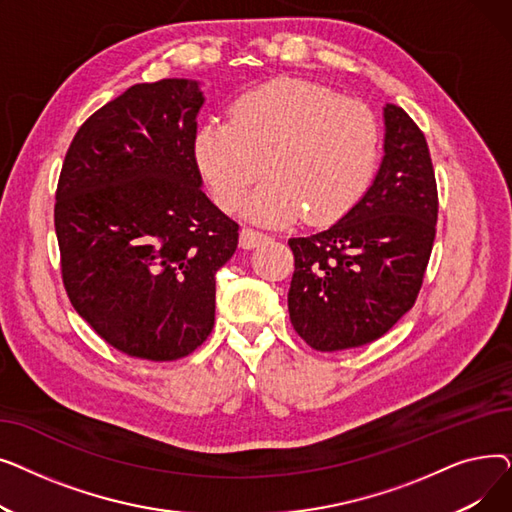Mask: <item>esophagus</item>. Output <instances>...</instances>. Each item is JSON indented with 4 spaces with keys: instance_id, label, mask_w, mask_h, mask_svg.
<instances>
[{
    "instance_id": "obj_1",
    "label": "esophagus",
    "mask_w": 512,
    "mask_h": 512,
    "mask_svg": "<svg viewBox=\"0 0 512 512\" xmlns=\"http://www.w3.org/2000/svg\"><path fill=\"white\" fill-rule=\"evenodd\" d=\"M267 236L259 230H253V228H242L240 230V247L242 249H255L257 245H261V242L265 240Z\"/></svg>"
}]
</instances>
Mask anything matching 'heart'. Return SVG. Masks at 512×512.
Listing matches in <instances>:
<instances>
[{"label": "heart", "mask_w": 512, "mask_h": 512, "mask_svg": "<svg viewBox=\"0 0 512 512\" xmlns=\"http://www.w3.org/2000/svg\"><path fill=\"white\" fill-rule=\"evenodd\" d=\"M382 128L363 101L307 80L278 78L245 95L230 118L207 122L197 164L222 209L265 180L247 211L265 224H332L351 211L378 170Z\"/></svg>", "instance_id": "b5f03b06"}]
</instances>
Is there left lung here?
<instances>
[{"mask_svg":"<svg viewBox=\"0 0 512 512\" xmlns=\"http://www.w3.org/2000/svg\"><path fill=\"white\" fill-rule=\"evenodd\" d=\"M378 176L324 232L290 238L292 328L321 353L382 338L417 301L432 255L438 186L427 141L398 105L384 107Z\"/></svg>","mask_w":512,"mask_h":512,"instance_id":"obj_1","label":"left lung"}]
</instances>
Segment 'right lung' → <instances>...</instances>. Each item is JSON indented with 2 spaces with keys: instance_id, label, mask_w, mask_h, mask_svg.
<instances>
[{
  "instance_id": "right-lung-1",
  "label": "right lung",
  "mask_w": 512,
  "mask_h": 512,
  "mask_svg": "<svg viewBox=\"0 0 512 512\" xmlns=\"http://www.w3.org/2000/svg\"><path fill=\"white\" fill-rule=\"evenodd\" d=\"M199 83L134 85L89 116L66 151L53 224L76 313L116 351L195 353L215 321V272L238 224L201 191Z\"/></svg>"
}]
</instances>
